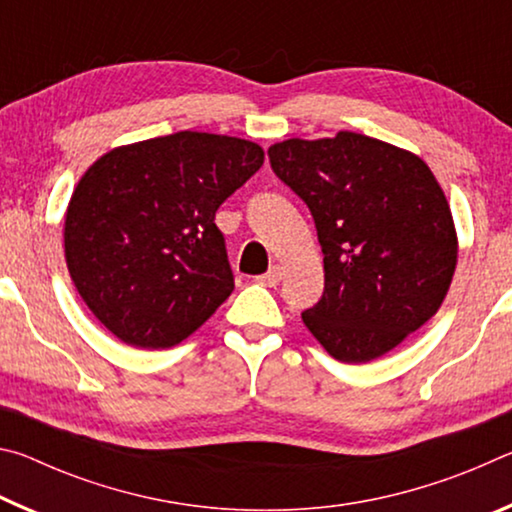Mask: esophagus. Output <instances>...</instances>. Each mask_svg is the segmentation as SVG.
I'll use <instances>...</instances> for the list:
<instances>
[{
	"instance_id": "34e87169",
	"label": "esophagus",
	"mask_w": 512,
	"mask_h": 512,
	"mask_svg": "<svg viewBox=\"0 0 512 512\" xmlns=\"http://www.w3.org/2000/svg\"><path fill=\"white\" fill-rule=\"evenodd\" d=\"M282 275H284L282 266L280 264H273L264 275L257 277V282L264 284V287H277V284H280V280H282Z\"/></svg>"
}]
</instances>
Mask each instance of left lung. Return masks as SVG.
Listing matches in <instances>:
<instances>
[{"mask_svg": "<svg viewBox=\"0 0 512 512\" xmlns=\"http://www.w3.org/2000/svg\"><path fill=\"white\" fill-rule=\"evenodd\" d=\"M275 176L314 216L325 291L302 320L327 354L368 363L436 314L452 284L458 237L443 187L420 155L341 131L277 142Z\"/></svg>", "mask_w": 512, "mask_h": 512, "instance_id": "1", "label": "left lung"}]
</instances>
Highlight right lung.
Segmentation results:
<instances>
[{
  "instance_id": "right-lung-1",
  "label": "right lung",
  "mask_w": 512,
  "mask_h": 512,
  "mask_svg": "<svg viewBox=\"0 0 512 512\" xmlns=\"http://www.w3.org/2000/svg\"><path fill=\"white\" fill-rule=\"evenodd\" d=\"M264 164L241 137L180 131L117 146L83 173L65 259L101 325L142 350L173 348L235 289L214 214Z\"/></svg>"
}]
</instances>
